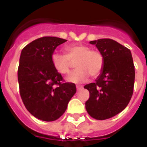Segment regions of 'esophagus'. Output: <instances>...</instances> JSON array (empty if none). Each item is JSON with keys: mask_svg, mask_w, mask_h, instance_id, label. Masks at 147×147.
Segmentation results:
<instances>
[{"mask_svg": "<svg viewBox=\"0 0 147 147\" xmlns=\"http://www.w3.org/2000/svg\"><path fill=\"white\" fill-rule=\"evenodd\" d=\"M76 88H77V90H80L83 89V86H80V85H77Z\"/></svg>", "mask_w": 147, "mask_h": 147, "instance_id": "obj_1", "label": "esophagus"}]
</instances>
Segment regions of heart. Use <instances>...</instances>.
<instances>
[{"mask_svg": "<svg viewBox=\"0 0 147 147\" xmlns=\"http://www.w3.org/2000/svg\"><path fill=\"white\" fill-rule=\"evenodd\" d=\"M64 54L54 53L51 57L53 67L58 73L66 75L69 73L75 62L76 69L67 76L71 83H81L88 78L98 76L102 73L105 59L98 50L90 49L89 46L83 44H71L64 48Z\"/></svg>", "mask_w": 147, "mask_h": 147, "instance_id": "heart-1", "label": "heart"}]
</instances>
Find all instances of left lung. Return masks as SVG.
Listing matches in <instances>:
<instances>
[{
    "label": "left lung",
    "mask_w": 147,
    "mask_h": 147,
    "mask_svg": "<svg viewBox=\"0 0 147 147\" xmlns=\"http://www.w3.org/2000/svg\"><path fill=\"white\" fill-rule=\"evenodd\" d=\"M105 59L103 71L95 80L84 86L89 90L86 109L96 120H106L123 111L131 98L135 83V65L130 49L110 38L90 42Z\"/></svg>",
    "instance_id": "left-lung-1"
}]
</instances>
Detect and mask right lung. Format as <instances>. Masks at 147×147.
Masks as SVG:
<instances>
[{"label": "right lung", "instance_id": "add662e5", "mask_svg": "<svg viewBox=\"0 0 147 147\" xmlns=\"http://www.w3.org/2000/svg\"><path fill=\"white\" fill-rule=\"evenodd\" d=\"M66 41L42 37L29 43L21 52L18 67L21 98L28 112L43 121L60 118L76 92V84L64 82L51 62L55 49Z\"/></svg>", "mask_w": 147, "mask_h": 147}]
</instances>
